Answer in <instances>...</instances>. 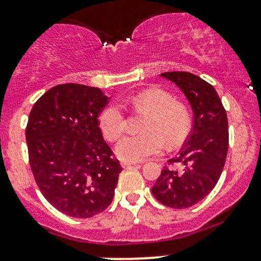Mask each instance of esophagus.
I'll return each mask as SVG.
<instances>
[{
  "label": "esophagus",
  "mask_w": 261,
  "mask_h": 261,
  "mask_svg": "<svg viewBox=\"0 0 261 261\" xmlns=\"http://www.w3.org/2000/svg\"><path fill=\"white\" fill-rule=\"evenodd\" d=\"M136 164H139V162H128V161H122V162H121V166H122V167L136 166Z\"/></svg>",
  "instance_id": "obj_1"
}]
</instances>
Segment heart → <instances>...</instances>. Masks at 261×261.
Returning a JSON list of instances; mask_svg holds the SVG:
<instances>
[{
    "label": "heart",
    "mask_w": 261,
    "mask_h": 261,
    "mask_svg": "<svg viewBox=\"0 0 261 261\" xmlns=\"http://www.w3.org/2000/svg\"><path fill=\"white\" fill-rule=\"evenodd\" d=\"M135 110L148 111L140 135L123 138L116 146V153L123 161L139 162L162 153L166 141L169 146H177L187 138L190 131V116L181 103L158 88L143 90L130 99ZM99 126L103 135L115 141L123 135L127 127L122 106L112 103L102 111Z\"/></svg>",
    "instance_id": "heart-1"
}]
</instances>
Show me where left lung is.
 I'll use <instances>...</instances> for the list:
<instances>
[{"label":"left lung","mask_w":261,"mask_h":261,"mask_svg":"<svg viewBox=\"0 0 261 261\" xmlns=\"http://www.w3.org/2000/svg\"><path fill=\"white\" fill-rule=\"evenodd\" d=\"M161 76L174 83L187 98L194 125L178 156L169 161L182 163L184 169L164 167L151 192L169 208H190L203 200L221 177L228 151V120L221 98L205 80L186 71Z\"/></svg>","instance_id":"obj_1"}]
</instances>
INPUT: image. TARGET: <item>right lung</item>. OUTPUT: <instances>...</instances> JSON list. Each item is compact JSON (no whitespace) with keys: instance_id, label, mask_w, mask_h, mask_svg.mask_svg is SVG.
I'll return each instance as SVG.
<instances>
[{"instance_id":"right-lung-1","label":"right lung","mask_w":261,"mask_h":261,"mask_svg":"<svg viewBox=\"0 0 261 261\" xmlns=\"http://www.w3.org/2000/svg\"><path fill=\"white\" fill-rule=\"evenodd\" d=\"M108 99L99 88L61 84L30 111L25 138L35 182L50 205L74 218L105 211L122 171L99 128Z\"/></svg>"}]
</instances>
